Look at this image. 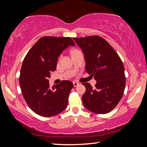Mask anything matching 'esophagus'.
Listing matches in <instances>:
<instances>
[{
    "mask_svg": "<svg viewBox=\"0 0 147 147\" xmlns=\"http://www.w3.org/2000/svg\"><path fill=\"white\" fill-rule=\"evenodd\" d=\"M79 85V84L78 82H73V86L74 87H76Z\"/></svg>",
    "mask_w": 147,
    "mask_h": 147,
    "instance_id": "34e87169",
    "label": "esophagus"
}]
</instances>
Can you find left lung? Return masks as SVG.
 <instances>
[{
	"instance_id": "1",
	"label": "left lung",
	"mask_w": 147,
	"mask_h": 147,
	"mask_svg": "<svg viewBox=\"0 0 147 147\" xmlns=\"http://www.w3.org/2000/svg\"><path fill=\"white\" fill-rule=\"evenodd\" d=\"M84 54L86 71L94 76L93 88L83 83L84 106L92 112L105 114L115 108L123 97L126 85L124 68L120 57L105 39L98 36L74 38Z\"/></svg>"
}]
</instances>
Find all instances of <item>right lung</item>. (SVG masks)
<instances>
[{"label": "right lung", "mask_w": 147, "mask_h": 147, "mask_svg": "<svg viewBox=\"0 0 147 147\" xmlns=\"http://www.w3.org/2000/svg\"><path fill=\"white\" fill-rule=\"evenodd\" d=\"M74 42L69 37H42L24 57L20 72L19 84L29 108L39 115L51 117L61 113L68 104L73 84L69 80L50 88L49 78L56 69L58 58Z\"/></svg>", "instance_id": "add662e5"}]
</instances>
